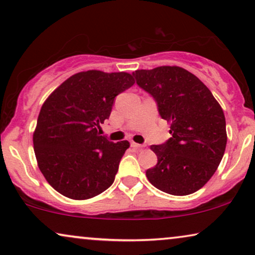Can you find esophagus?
I'll use <instances>...</instances> for the list:
<instances>
[{
    "label": "esophagus",
    "mask_w": 255,
    "mask_h": 255,
    "mask_svg": "<svg viewBox=\"0 0 255 255\" xmlns=\"http://www.w3.org/2000/svg\"><path fill=\"white\" fill-rule=\"evenodd\" d=\"M131 147H133V148H142V147H145V146L141 145V144H137V142H134V141H131Z\"/></svg>",
    "instance_id": "34e87169"
}]
</instances>
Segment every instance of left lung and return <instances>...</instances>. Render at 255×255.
Segmentation results:
<instances>
[{
	"instance_id": "left-lung-1",
	"label": "left lung",
	"mask_w": 255,
	"mask_h": 255,
	"mask_svg": "<svg viewBox=\"0 0 255 255\" xmlns=\"http://www.w3.org/2000/svg\"><path fill=\"white\" fill-rule=\"evenodd\" d=\"M132 75L154 99L172 134L163 144L151 146L158 163L146 170V176L163 193H195L211 179L224 155L228 137L223 109L197 76L177 66L140 69Z\"/></svg>"
}]
</instances>
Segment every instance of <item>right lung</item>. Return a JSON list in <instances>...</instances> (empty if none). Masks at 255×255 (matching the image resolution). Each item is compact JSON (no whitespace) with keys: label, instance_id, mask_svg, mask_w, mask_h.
Masks as SVG:
<instances>
[{"label":"right lung","instance_id":"right-lung-1","mask_svg":"<svg viewBox=\"0 0 255 255\" xmlns=\"http://www.w3.org/2000/svg\"><path fill=\"white\" fill-rule=\"evenodd\" d=\"M131 74L87 71L72 75L41 107L33 133L38 167L58 193L88 200L114 183L128 140L100 135L118 94L133 86Z\"/></svg>","mask_w":255,"mask_h":255}]
</instances>
